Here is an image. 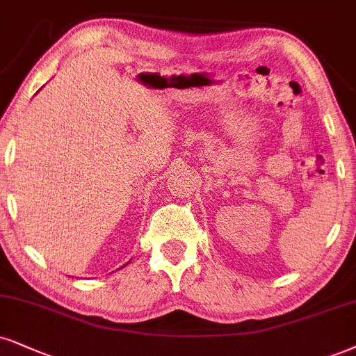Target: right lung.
Instances as JSON below:
<instances>
[{"mask_svg":"<svg viewBox=\"0 0 356 356\" xmlns=\"http://www.w3.org/2000/svg\"><path fill=\"white\" fill-rule=\"evenodd\" d=\"M38 92H39V90H38ZM125 266H127V264H125ZM120 269H122V267H120Z\"/></svg>","mask_w":356,"mask_h":356,"instance_id":"right-lung-1","label":"right lung"}]
</instances>
